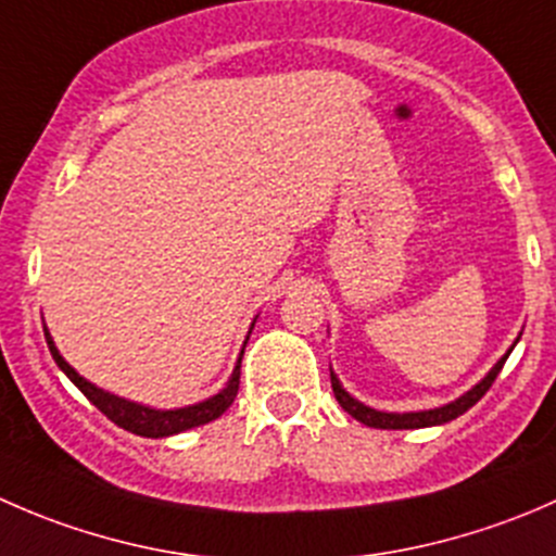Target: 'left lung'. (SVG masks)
<instances>
[{"label": "left lung", "instance_id": "1", "mask_svg": "<svg viewBox=\"0 0 556 556\" xmlns=\"http://www.w3.org/2000/svg\"><path fill=\"white\" fill-rule=\"evenodd\" d=\"M521 339V333L517 336V341ZM517 341H514L511 346H508L506 355L501 357V361L495 363V366L486 371L484 379H479L473 387H470L468 392H463L459 397H454V401L444 403V406H435V408H425V412H379V408H371L366 406L363 401H357L355 395H350V392L344 390L339 382V377L333 374V368H330V387H333V395L336 401L341 403V408H344L346 414H352V417L357 419V422L368 425V428H379V430H414V428H433V425H444V422H452V419H457L459 414L468 412L470 406H476V403L484 397V392L490 390L492 382L497 379V374H501L503 363L508 361V355H511V350L517 346Z\"/></svg>", "mask_w": 556, "mask_h": 556}]
</instances>
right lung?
<instances>
[{"label":"right lung","instance_id":"add662e5","mask_svg":"<svg viewBox=\"0 0 556 556\" xmlns=\"http://www.w3.org/2000/svg\"><path fill=\"white\" fill-rule=\"evenodd\" d=\"M252 328H255V323L250 325V333H252ZM42 330H45V341H48V350H50V355H53L55 366H59L61 371L70 377V382L75 384L77 390H80L83 395H86L88 401H91L106 419H112L117 428L128 430V433H134V435H142V439H166V435L185 433V430L199 428V425H206V422H212V419L220 417V414L231 406L233 397H237V392H239L242 355H244L247 339H250V336L244 339L237 366H233L231 377H228V382L220 392H215V395L204 397V401H199V403H190V406L153 408V406H144V403L128 401V397H121V395H115V392H106V390H102V387L88 382L86 377H80V374H77L75 368L64 361V355L59 352V346H55L53 336H50V330L45 328V323H42Z\"/></svg>","mask_w":556,"mask_h":556}]
</instances>
